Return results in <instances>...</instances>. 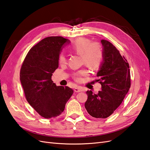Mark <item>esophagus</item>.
<instances>
[{
    "instance_id": "1",
    "label": "esophagus",
    "mask_w": 150,
    "mask_h": 150,
    "mask_svg": "<svg viewBox=\"0 0 150 150\" xmlns=\"http://www.w3.org/2000/svg\"><path fill=\"white\" fill-rule=\"evenodd\" d=\"M74 91L76 93H79V92H81V91H83V89L82 88H81V87H76V88H74Z\"/></svg>"
}]
</instances>
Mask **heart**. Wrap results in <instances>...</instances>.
Returning a JSON list of instances; mask_svg holds the SVG:
<instances>
[{
    "label": "heart",
    "mask_w": 150,
    "mask_h": 150,
    "mask_svg": "<svg viewBox=\"0 0 150 150\" xmlns=\"http://www.w3.org/2000/svg\"><path fill=\"white\" fill-rule=\"evenodd\" d=\"M71 50L82 56V61L90 68H97L100 67L103 60V50L102 46L98 42H91L86 38H81L76 40L71 45ZM67 59L64 54L59 56V62L64 64ZM87 71L85 69L80 71L76 74V79L80 81L81 76L86 75Z\"/></svg>",
    "instance_id": "obj_1"
}]
</instances>
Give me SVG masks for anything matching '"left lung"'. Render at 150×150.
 <instances>
[{"label":"left lung","instance_id":"1","mask_svg":"<svg viewBox=\"0 0 150 150\" xmlns=\"http://www.w3.org/2000/svg\"><path fill=\"white\" fill-rule=\"evenodd\" d=\"M103 60L96 76L102 85L98 94L87 91L84 106L89 114L96 118H106L122 103L130 88V73L127 61L114 45L101 40Z\"/></svg>","mask_w":150,"mask_h":150}]
</instances>
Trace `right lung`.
<instances>
[{"label":"right lung","instance_id":"obj_1","mask_svg":"<svg viewBox=\"0 0 150 150\" xmlns=\"http://www.w3.org/2000/svg\"><path fill=\"white\" fill-rule=\"evenodd\" d=\"M70 41L61 36L44 38L30 48L20 69V79L31 107L50 119L61 114L74 93L68 86H57L52 80L59 67V56Z\"/></svg>","mask_w":150,"mask_h":150}]
</instances>
